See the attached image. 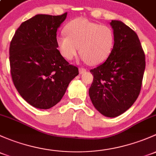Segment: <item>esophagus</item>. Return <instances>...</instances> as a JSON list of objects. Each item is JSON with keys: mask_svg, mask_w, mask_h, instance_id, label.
<instances>
[{"mask_svg": "<svg viewBox=\"0 0 156 156\" xmlns=\"http://www.w3.org/2000/svg\"><path fill=\"white\" fill-rule=\"evenodd\" d=\"M84 72H86V69L84 68H79V73L80 74H82L84 73Z\"/></svg>", "mask_w": 156, "mask_h": 156, "instance_id": "obj_1", "label": "esophagus"}]
</instances>
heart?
<instances>
[{
  "label": "heart",
  "instance_id": "b5f03b06",
  "mask_svg": "<svg viewBox=\"0 0 156 156\" xmlns=\"http://www.w3.org/2000/svg\"><path fill=\"white\" fill-rule=\"evenodd\" d=\"M65 34L57 37L61 55L71 60L81 51V58L92 65L103 63L109 57L114 45V34L111 27L78 18L65 27Z\"/></svg>",
  "mask_w": 156,
  "mask_h": 156
}]
</instances>
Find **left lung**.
Masks as SVG:
<instances>
[{
	"label": "left lung",
	"instance_id": "1",
	"mask_svg": "<svg viewBox=\"0 0 156 156\" xmlns=\"http://www.w3.org/2000/svg\"><path fill=\"white\" fill-rule=\"evenodd\" d=\"M114 45L109 57L90 70L93 81L89 95L95 108L107 117H116L127 111L141 89L145 55L137 34L121 21L110 23Z\"/></svg>",
	"mask_w": 156,
	"mask_h": 156
}]
</instances>
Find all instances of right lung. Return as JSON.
<instances>
[{
	"label": "right lung",
	"mask_w": 156,
	"mask_h": 156,
	"mask_svg": "<svg viewBox=\"0 0 156 156\" xmlns=\"http://www.w3.org/2000/svg\"><path fill=\"white\" fill-rule=\"evenodd\" d=\"M66 16L36 15L21 24L10 42L13 83L23 99L39 109L57 104L78 75V69L57 49V30Z\"/></svg>",
	"instance_id": "add662e5"
}]
</instances>
